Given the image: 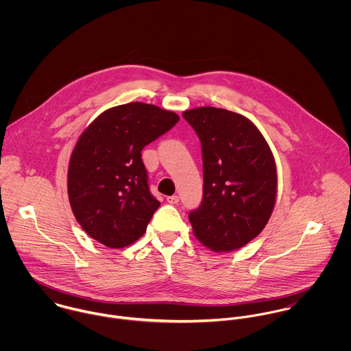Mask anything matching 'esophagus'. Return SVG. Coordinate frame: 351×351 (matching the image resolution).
Returning a JSON list of instances; mask_svg holds the SVG:
<instances>
[{"label":"esophagus","instance_id":"esophagus-1","mask_svg":"<svg viewBox=\"0 0 351 351\" xmlns=\"http://www.w3.org/2000/svg\"><path fill=\"white\" fill-rule=\"evenodd\" d=\"M178 201H180V197L178 196H170V197H167V202L169 204H178Z\"/></svg>","mask_w":351,"mask_h":351}]
</instances>
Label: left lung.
I'll return each mask as SVG.
<instances>
[{
	"mask_svg": "<svg viewBox=\"0 0 351 351\" xmlns=\"http://www.w3.org/2000/svg\"><path fill=\"white\" fill-rule=\"evenodd\" d=\"M201 142L204 188L189 213L195 237L217 252L246 246L267 224L277 195L271 150L239 113L201 106L182 113Z\"/></svg>",
	"mask_w": 351,
	"mask_h": 351,
	"instance_id": "1",
	"label": "left lung"
}]
</instances>
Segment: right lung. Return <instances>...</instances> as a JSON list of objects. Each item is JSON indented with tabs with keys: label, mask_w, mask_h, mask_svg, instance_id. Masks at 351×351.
<instances>
[{
	"label": "right lung",
	"mask_w": 351,
	"mask_h": 351,
	"mask_svg": "<svg viewBox=\"0 0 351 351\" xmlns=\"http://www.w3.org/2000/svg\"><path fill=\"white\" fill-rule=\"evenodd\" d=\"M178 120L152 104L130 102L102 112L81 134L69 163L67 192L90 238L123 249L143 237L160 202L150 193L142 150Z\"/></svg>",
	"instance_id": "obj_1"
}]
</instances>
